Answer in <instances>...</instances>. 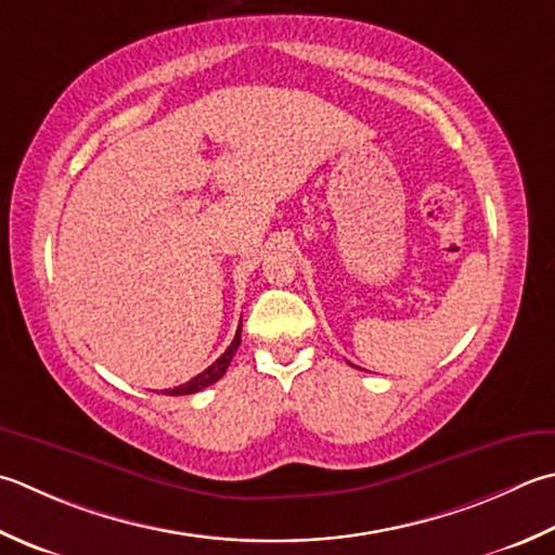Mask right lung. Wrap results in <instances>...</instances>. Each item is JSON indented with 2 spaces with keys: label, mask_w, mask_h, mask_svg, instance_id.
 I'll list each match as a JSON object with an SVG mask.
<instances>
[{
  "label": "right lung",
  "mask_w": 555,
  "mask_h": 555,
  "mask_svg": "<svg viewBox=\"0 0 555 555\" xmlns=\"http://www.w3.org/2000/svg\"><path fill=\"white\" fill-rule=\"evenodd\" d=\"M241 327H243V322L237 324V332H235V339L231 341V346H228V349L221 353V358H216V361L206 367L204 373H199V375H194L190 383H184V385H178V387H172V389H163V395H170V397H178V395H194V392H202L204 387H209V385H214L216 379H221L223 375H225V367H228V363L233 361V356H235V351H237V346H241Z\"/></svg>",
  "instance_id": "obj_1"
}]
</instances>
